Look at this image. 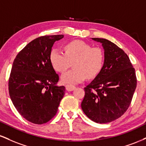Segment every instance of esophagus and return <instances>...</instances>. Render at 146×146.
I'll list each match as a JSON object with an SVG mask.
<instances>
[{
	"instance_id": "obj_1",
	"label": "esophagus",
	"mask_w": 146,
	"mask_h": 146,
	"mask_svg": "<svg viewBox=\"0 0 146 146\" xmlns=\"http://www.w3.org/2000/svg\"><path fill=\"white\" fill-rule=\"evenodd\" d=\"M75 88V86H73V85H69V84L66 85V90H68V91H72V90H74Z\"/></svg>"
}]
</instances>
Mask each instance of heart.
Wrapping results in <instances>:
<instances>
[{"label": "heart", "mask_w": 146, "mask_h": 146, "mask_svg": "<svg viewBox=\"0 0 146 146\" xmlns=\"http://www.w3.org/2000/svg\"><path fill=\"white\" fill-rule=\"evenodd\" d=\"M65 53L57 48L50 52L49 61L52 67L59 73H64L73 62V68L62 76L65 84H75L83 82L86 77L95 78L102 71L104 54L100 47H92L81 40L68 42L64 46Z\"/></svg>", "instance_id": "1"}]
</instances>
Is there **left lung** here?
Listing matches in <instances>:
<instances>
[{
    "mask_svg": "<svg viewBox=\"0 0 146 146\" xmlns=\"http://www.w3.org/2000/svg\"><path fill=\"white\" fill-rule=\"evenodd\" d=\"M104 48L102 71L84 88L82 109L90 119L100 123L119 118L130 106L137 87L135 69L121 48L104 38H94Z\"/></svg>",
    "mask_w": 146,
    "mask_h": 146,
    "instance_id": "8db88e82",
    "label": "left lung"
}]
</instances>
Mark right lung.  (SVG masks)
I'll use <instances>...</instances> for the list:
<instances>
[{"label": "right lung", "instance_id": "1", "mask_svg": "<svg viewBox=\"0 0 146 146\" xmlns=\"http://www.w3.org/2000/svg\"><path fill=\"white\" fill-rule=\"evenodd\" d=\"M63 37L36 38L18 53L13 62L8 83L10 98L20 115L35 124L50 121L64 95L65 87L56 86L59 76L49 61L53 44Z\"/></svg>", "mask_w": 146, "mask_h": 146}]
</instances>
